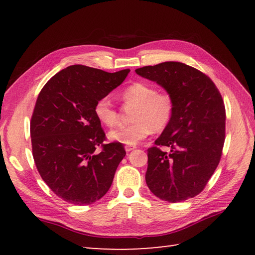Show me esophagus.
Wrapping results in <instances>:
<instances>
[{
  "mask_svg": "<svg viewBox=\"0 0 255 255\" xmlns=\"http://www.w3.org/2000/svg\"><path fill=\"white\" fill-rule=\"evenodd\" d=\"M136 149V145H125V150L127 151V152H130V151Z\"/></svg>",
  "mask_w": 255,
  "mask_h": 255,
  "instance_id": "esophagus-1",
  "label": "esophagus"
}]
</instances>
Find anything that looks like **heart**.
Segmentation results:
<instances>
[{
  "mask_svg": "<svg viewBox=\"0 0 255 255\" xmlns=\"http://www.w3.org/2000/svg\"><path fill=\"white\" fill-rule=\"evenodd\" d=\"M122 99L127 105L134 106L131 113L133 123L108 132V139L112 141L133 145L151 131L160 132L169 126L174 113V102L170 94L158 92L150 84L137 82L123 91ZM94 114L107 127L115 126L118 122V112L107 96L96 102Z\"/></svg>",
  "mask_w": 255,
  "mask_h": 255,
  "instance_id": "1",
  "label": "heart"
}]
</instances>
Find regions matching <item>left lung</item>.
<instances>
[{
	"label": "left lung",
	"instance_id": "left-lung-1",
	"mask_svg": "<svg viewBox=\"0 0 255 255\" xmlns=\"http://www.w3.org/2000/svg\"><path fill=\"white\" fill-rule=\"evenodd\" d=\"M136 73L159 84L174 102L169 126L148 149L145 183L156 197L169 203L196 196L221 158L226 128L223 97L207 75L182 62H162L139 68Z\"/></svg>",
	"mask_w": 255,
	"mask_h": 255
}]
</instances>
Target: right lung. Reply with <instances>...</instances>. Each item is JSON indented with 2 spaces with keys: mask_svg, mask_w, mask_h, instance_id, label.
Instances as JSON below:
<instances>
[{
  "mask_svg": "<svg viewBox=\"0 0 255 255\" xmlns=\"http://www.w3.org/2000/svg\"><path fill=\"white\" fill-rule=\"evenodd\" d=\"M129 69L108 73L81 64L61 70L40 91L30 122L37 170L57 196L90 205L110 189L123 144H103L105 132L94 114L96 102L121 85ZM103 147L100 154L96 147Z\"/></svg>",
  "mask_w": 255,
  "mask_h": 255,
  "instance_id": "add662e5",
  "label": "right lung"
}]
</instances>
